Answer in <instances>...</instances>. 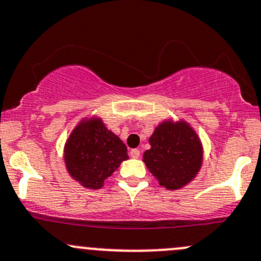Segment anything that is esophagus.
Segmentation results:
<instances>
[{
    "mask_svg": "<svg viewBox=\"0 0 261 261\" xmlns=\"http://www.w3.org/2000/svg\"><path fill=\"white\" fill-rule=\"evenodd\" d=\"M130 156L133 159H138V158H140V150L139 149H133L130 151Z\"/></svg>",
    "mask_w": 261,
    "mask_h": 261,
    "instance_id": "34e87169",
    "label": "esophagus"
}]
</instances>
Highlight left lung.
<instances>
[{
	"label": "left lung",
	"instance_id": "8db88e82",
	"mask_svg": "<svg viewBox=\"0 0 261 261\" xmlns=\"http://www.w3.org/2000/svg\"><path fill=\"white\" fill-rule=\"evenodd\" d=\"M149 142L151 149L146 150L142 158L161 186L177 190L196 176L202 164V145L188 122H161Z\"/></svg>",
	"mask_w": 261,
	"mask_h": 261
}]
</instances>
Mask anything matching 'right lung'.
<instances>
[{
	"mask_svg": "<svg viewBox=\"0 0 261 261\" xmlns=\"http://www.w3.org/2000/svg\"><path fill=\"white\" fill-rule=\"evenodd\" d=\"M66 169L84 188L100 189L122 161L127 160L126 145L109 130L100 117L84 119L65 144Z\"/></svg>",
	"mask_w": 261,
	"mask_h": 261,
	"instance_id": "1",
	"label": "right lung"
}]
</instances>
